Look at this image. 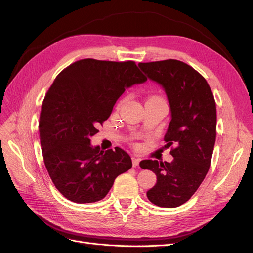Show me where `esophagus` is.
Wrapping results in <instances>:
<instances>
[{
	"label": "esophagus",
	"instance_id": "esophagus-1",
	"mask_svg": "<svg viewBox=\"0 0 253 253\" xmlns=\"http://www.w3.org/2000/svg\"><path fill=\"white\" fill-rule=\"evenodd\" d=\"M132 162H133V167H134V168H136L137 166L139 165L140 159H139L138 157H135V156H133V157H132Z\"/></svg>",
	"mask_w": 253,
	"mask_h": 253
}]
</instances>
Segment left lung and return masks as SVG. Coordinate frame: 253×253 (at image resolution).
I'll return each mask as SVG.
<instances>
[{
    "instance_id": "1",
    "label": "left lung",
    "mask_w": 253,
    "mask_h": 253,
    "mask_svg": "<svg viewBox=\"0 0 253 253\" xmlns=\"http://www.w3.org/2000/svg\"><path fill=\"white\" fill-rule=\"evenodd\" d=\"M141 71L165 90L171 121L166 148L173 145L171 163L142 160L140 167L156 174L147 196L164 208L189 201L209 171L216 138V105L208 82L193 67L178 60L139 63Z\"/></svg>"
}]
</instances>
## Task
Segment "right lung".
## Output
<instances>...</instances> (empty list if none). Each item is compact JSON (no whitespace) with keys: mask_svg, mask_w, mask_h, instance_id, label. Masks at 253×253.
<instances>
[{"mask_svg":"<svg viewBox=\"0 0 253 253\" xmlns=\"http://www.w3.org/2000/svg\"><path fill=\"white\" fill-rule=\"evenodd\" d=\"M145 81L134 61L95 59L77 61L53 80L42 104L39 132L45 167L67 200L100 201L117 176L132 168L126 151H102L91 145L90 137L125 90Z\"/></svg>","mask_w":253,"mask_h":253,"instance_id":"right-lung-1","label":"right lung"}]
</instances>
